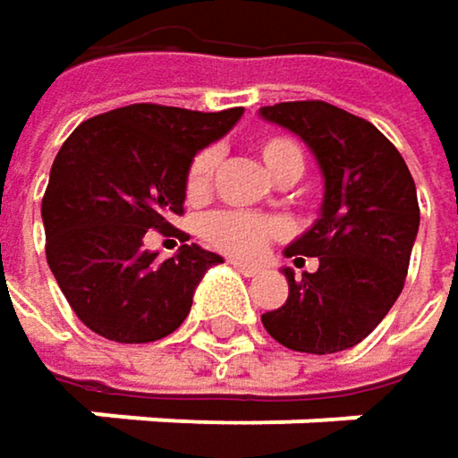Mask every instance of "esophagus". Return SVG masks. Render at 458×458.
<instances>
[{"label": "esophagus", "instance_id": "obj_1", "mask_svg": "<svg viewBox=\"0 0 458 458\" xmlns=\"http://www.w3.org/2000/svg\"><path fill=\"white\" fill-rule=\"evenodd\" d=\"M230 265H233L241 276H257V273H259L257 265H249V262H241V259H230Z\"/></svg>", "mask_w": 458, "mask_h": 458}]
</instances>
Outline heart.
Wrapping results in <instances>:
<instances>
[{
  "instance_id": "1",
  "label": "heart",
  "mask_w": 458,
  "mask_h": 458,
  "mask_svg": "<svg viewBox=\"0 0 458 458\" xmlns=\"http://www.w3.org/2000/svg\"><path fill=\"white\" fill-rule=\"evenodd\" d=\"M257 150L265 161V166L278 177H300L305 169V150L292 135L281 132H267L257 138ZM220 164V150L215 145H207L193 153L185 169V199L199 204L212 193L215 172ZM201 238L225 251L235 259H254L265 251V246L276 238L284 235V223L267 215H251V212H238V209H223L212 212L201 220L199 225Z\"/></svg>"
}]
</instances>
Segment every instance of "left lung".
Instances as JSON below:
<instances>
[{"mask_svg":"<svg viewBox=\"0 0 458 458\" xmlns=\"http://www.w3.org/2000/svg\"><path fill=\"white\" fill-rule=\"evenodd\" d=\"M262 116L297 132L323 169L320 220L286 257H318L316 273L294 278L289 297L262 316L265 331L297 352H339L363 342L403 292L419 230L411 172L371 122L326 100L265 106Z\"/></svg>","mask_w":458,"mask_h":458,"instance_id":"left-lung-1","label":"left lung"}]
</instances>
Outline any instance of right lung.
I'll use <instances>...</instances> for the list:
<instances>
[{
    "instance_id": "obj_1",
    "label": "right lung",
    "mask_w": 458,
    "mask_h": 458,
    "mask_svg": "<svg viewBox=\"0 0 458 458\" xmlns=\"http://www.w3.org/2000/svg\"><path fill=\"white\" fill-rule=\"evenodd\" d=\"M243 111L132 103L81 122L55 156L42 220L47 265L71 310L95 334L140 344L188 318L193 292L223 257L182 243L169 259L142 246L182 215L185 169ZM177 238L185 241L182 233Z\"/></svg>"
}]
</instances>
